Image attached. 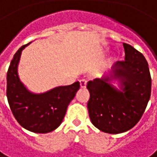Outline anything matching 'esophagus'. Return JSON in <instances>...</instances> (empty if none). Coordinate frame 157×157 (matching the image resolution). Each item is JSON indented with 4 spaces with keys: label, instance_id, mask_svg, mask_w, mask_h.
<instances>
[{
    "label": "esophagus",
    "instance_id": "34e87169",
    "mask_svg": "<svg viewBox=\"0 0 157 157\" xmlns=\"http://www.w3.org/2000/svg\"><path fill=\"white\" fill-rule=\"evenodd\" d=\"M79 82H80V86H81L82 88H85L86 86V82H87V81H86V79H81Z\"/></svg>",
    "mask_w": 157,
    "mask_h": 157
}]
</instances>
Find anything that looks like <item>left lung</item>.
<instances>
[{"mask_svg": "<svg viewBox=\"0 0 157 157\" xmlns=\"http://www.w3.org/2000/svg\"><path fill=\"white\" fill-rule=\"evenodd\" d=\"M125 58L101 78L87 82V109L98 129L118 134L132 129L142 117L151 95V76L144 55L123 43ZM116 80L119 89L111 84Z\"/></svg>", "mask_w": 157, "mask_h": 157, "instance_id": "8db88e82", "label": "left lung"}]
</instances>
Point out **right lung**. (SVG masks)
<instances>
[{
	"mask_svg": "<svg viewBox=\"0 0 157 157\" xmlns=\"http://www.w3.org/2000/svg\"><path fill=\"white\" fill-rule=\"evenodd\" d=\"M29 44L21 46L14 54L7 72L6 94L14 117L23 128L35 133H48L61 125L68 105L80 85L77 81L41 94L30 92L17 74L21 52Z\"/></svg>",
	"mask_w": 157,
	"mask_h": 157,
	"instance_id": "obj_1",
	"label": "right lung"
}]
</instances>
